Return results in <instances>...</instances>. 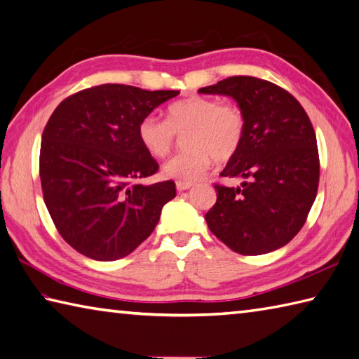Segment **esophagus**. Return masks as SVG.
Instances as JSON below:
<instances>
[{"label":"esophagus","mask_w":359,"mask_h":359,"mask_svg":"<svg viewBox=\"0 0 359 359\" xmlns=\"http://www.w3.org/2000/svg\"><path fill=\"white\" fill-rule=\"evenodd\" d=\"M194 184L193 182H177V184H175V188H177V191H187V189H189L191 188Z\"/></svg>","instance_id":"1"}]
</instances>
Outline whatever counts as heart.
<instances>
[{
	"mask_svg": "<svg viewBox=\"0 0 359 359\" xmlns=\"http://www.w3.org/2000/svg\"><path fill=\"white\" fill-rule=\"evenodd\" d=\"M184 135L187 149L161 168L166 179L196 182L202 179L213 160L224 163L236 156L245 133V118L235 104H219L212 97L189 96L166 109V121L144 116L138 124V140L156 158L170 154L175 133Z\"/></svg>",
	"mask_w": 359,
	"mask_h": 359,
	"instance_id": "1",
	"label": "heart"
}]
</instances>
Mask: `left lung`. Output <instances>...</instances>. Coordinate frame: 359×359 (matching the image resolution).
I'll use <instances>...</instances> for the list:
<instances>
[{
	"label": "left lung",
	"mask_w": 359,
	"mask_h": 359,
	"mask_svg": "<svg viewBox=\"0 0 359 359\" xmlns=\"http://www.w3.org/2000/svg\"><path fill=\"white\" fill-rule=\"evenodd\" d=\"M199 93L233 97L245 118L240 151L221 172L243 182L215 185L208 229L241 255L283 248L304 227L318 194L319 152L310 118L286 90L252 76L229 77Z\"/></svg>",
	"instance_id": "1"
}]
</instances>
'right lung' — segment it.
Wrapping results in <instances>:
<instances>
[{
    "mask_svg": "<svg viewBox=\"0 0 359 359\" xmlns=\"http://www.w3.org/2000/svg\"><path fill=\"white\" fill-rule=\"evenodd\" d=\"M177 95L104 83L67 97L53 111L41 135V189L59 233L82 255L97 262L128 257L175 198L172 180L138 182L156 174L158 163L137 129Z\"/></svg>",
    "mask_w": 359,
    "mask_h": 359,
    "instance_id": "right-lung-1",
    "label": "right lung"
}]
</instances>
